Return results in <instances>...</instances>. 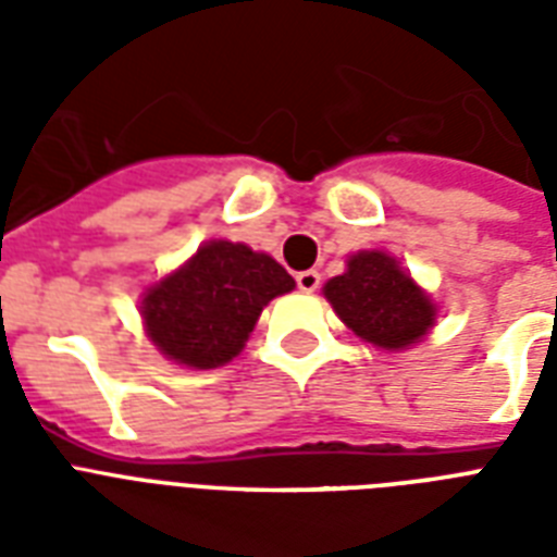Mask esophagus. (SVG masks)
Wrapping results in <instances>:
<instances>
[{"mask_svg": "<svg viewBox=\"0 0 557 557\" xmlns=\"http://www.w3.org/2000/svg\"><path fill=\"white\" fill-rule=\"evenodd\" d=\"M318 286H321V274L314 269L297 274V288H300V292H309V295H312V292H318Z\"/></svg>", "mask_w": 557, "mask_h": 557, "instance_id": "1", "label": "esophagus"}]
</instances>
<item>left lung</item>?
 I'll use <instances>...</instances> for the list:
<instances>
[{
    "mask_svg": "<svg viewBox=\"0 0 557 557\" xmlns=\"http://www.w3.org/2000/svg\"><path fill=\"white\" fill-rule=\"evenodd\" d=\"M323 297L341 321L375 349L401 352L436 326L440 306L410 271L387 251H358L347 257V271L326 280Z\"/></svg>",
    "mask_w": 557,
    "mask_h": 557,
    "instance_id": "8db88e82",
    "label": "left lung"
}]
</instances>
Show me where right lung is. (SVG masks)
<instances>
[{
  "label": "right lung",
  "instance_id": "right-lung-1",
  "mask_svg": "<svg viewBox=\"0 0 557 557\" xmlns=\"http://www.w3.org/2000/svg\"><path fill=\"white\" fill-rule=\"evenodd\" d=\"M292 288V274L265 251L208 239L144 288L138 309L147 338L168 361L213 370L243 352L262 309Z\"/></svg>",
  "mask_w": 557,
  "mask_h": 557
}]
</instances>
